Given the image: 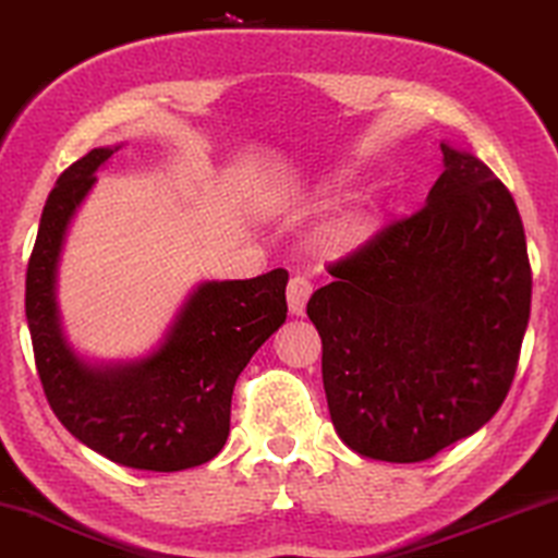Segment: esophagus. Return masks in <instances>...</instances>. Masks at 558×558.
Segmentation results:
<instances>
[{"mask_svg": "<svg viewBox=\"0 0 558 558\" xmlns=\"http://www.w3.org/2000/svg\"><path fill=\"white\" fill-rule=\"evenodd\" d=\"M311 294H313L311 281H307L305 277H292L290 287H287V305H290V313L300 318V315L305 313L307 298H311Z\"/></svg>", "mask_w": 558, "mask_h": 558, "instance_id": "obj_1", "label": "esophagus"}]
</instances>
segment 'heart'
<instances>
[{
	"mask_svg": "<svg viewBox=\"0 0 558 558\" xmlns=\"http://www.w3.org/2000/svg\"><path fill=\"white\" fill-rule=\"evenodd\" d=\"M375 230L377 217L373 206L364 202L347 204L323 219L315 230V251L331 260L349 258L373 240Z\"/></svg>",
	"mask_w": 558,
	"mask_h": 558,
	"instance_id": "heart-1",
	"label": "heart"
}]
</instances>
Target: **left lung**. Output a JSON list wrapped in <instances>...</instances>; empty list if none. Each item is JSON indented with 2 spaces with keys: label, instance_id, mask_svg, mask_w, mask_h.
Returning <instances> with one entry per match:
<instances>
[{
  "label": "left lung",
  "instance_id": "8db88e82",
  "mask_svg": "<svg viewBox=\"0 0 558 558\" xmlns=\"http://www.w3.org/2000/svg\"><path fill=\"white\" fill-rule=\"evenodd\" d=\"M422 211L328 268L307 315L336 435L356 456L418 463L497 414L531 318L525 230L510 191L439 142Z\"/></svg>",
  "mask_w": 558,
  "mask_h": 558
}]
</instances>
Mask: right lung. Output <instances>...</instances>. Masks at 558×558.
I'll list each match as a JSON object with an SVG mask.
<instances>
[{
	"label": "right lung",
	"mask_w": 558,
	"mask_h": 558,
	"mask_svg": "<svg viewBox=\"0 0 558 558\" xmlns=\"http://www.w3.org/2000/svg\"><path fill=\"white\" fill-rule=\"evenodd\" d=\"M121 147L89 149L48 194L27 264V328L48 403L82 445L129 469L185 471L225 447L232 388L287 320L290 274L198 281L147 354L108 362L82 354L59 307V260L95 173Z\"/></svg>",
	"instance_id": "obj_1"
}]
</instances>
